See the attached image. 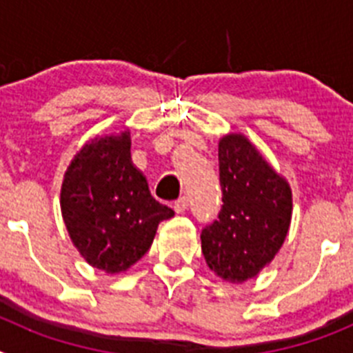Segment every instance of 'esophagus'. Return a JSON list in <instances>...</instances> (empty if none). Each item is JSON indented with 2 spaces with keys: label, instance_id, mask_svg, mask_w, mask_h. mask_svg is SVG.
<instances>
[{
  "label": "esophagus",
  "instance_id": "1",
  "mask_svg": "<svg viewBox=\"0 0 353 353\" xmlns=\"http://www.w3.org/2000/svg\"><path fill=\"white\" fill-rule=\"evenodd\" d=\"M187 207H189V198H187V196H182L180 199H176L173 205V208L176 214H183V212L187 210Z\"/></svg>",
  "mask_w": 353,
  "mask_h": 353
}]
</instances>
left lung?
Segmentation results:
<instances>
[{
  "mask_svg": "<svg viewBox=\"0 0 353 353\" xmlns=\"http://www.w3.org/2000/svg\"><path fill=\"white\" fill-rule=\"evenodd\" d=\"M219 219L201 232L208 269L228 283L258 276L285 244L292 189L244 134L219 139Z\"/></svg>",
  "mask_w": 353,
  "mask_h": 353,
  "instance_id": "1",
  "label": "left lung"
}]
</instances>
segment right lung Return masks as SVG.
Segmentation results:
<instances>
[{
  "mask_svg": "<svg viewBox=\"0 0 353 353\" xmlns=\"http://www.w3.org/2000/svg\"><path fill=\"white\" fill-rule=\"evenodd\" d=\"M60 207L72 244L92 267L125 272L145 256L161 221L174 212L150 194L130 159V132L95 136L74 155Z\"/></svg>",
  "mask_w": 353,
  "mask_h": 353,
  "instance_id": "1",
  "label": "right lung"
}]
</instances>
